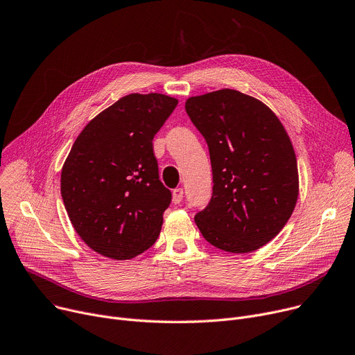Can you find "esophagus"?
<instances>
[{
    "label": "esophagus",
    "instance_id": "esophagus-1",
    "mask_svg": "<svg viewBox=\"0 0 355 355\" xmlns=\"http://www.w3.org/2000/svg\"><path fill=\"white\" fill-rule=\"evenodd\" d=\"M182 198H184L182 188H175V190L173 191V201H174L175 204H180V202L182 201Z\"/></svg>",
    "mask_w": 355,
    "mask_h": 355
}]
</instances>
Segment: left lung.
<instances>
[{"label":"left lung","instance_id":"1","mask_svg":"<svg viewBox=\"0 0 355 355\" xmlns=\"http://www.w3.org/2000/svg\"><path fill=\"white\" fill-rule=\"evenodd\" d=\"M205 138L212 197L196 216L202 237L223 251L252 252L284 228L297 204L300 180L291 139L274 111L231 88L185 101Z\"/></svg>","mask_w":355,"mask_h":355}]
</instances>
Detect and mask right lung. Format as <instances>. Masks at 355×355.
Returning a JSON list of instances; mask_svg holds the SVG:
<instances>
[{
	"instance_id": "1",
	"label": "right lung",
	"mask_w": 355,
	"mask_h": 355,
	"mask_svg": "<svg viewBox=\"0 0 355 355\" xmlns=\"http://www.w3.org/2000/svg\"><path fill=\"white\" fill-rule=\"evenodd\" d=\"M177 104L165 94H128L94 116L71 147L61 196L96 252L123 261L157 241L171 193L158 180L153 138Z\"/></svg>"
}]
</instances>
